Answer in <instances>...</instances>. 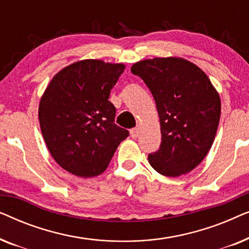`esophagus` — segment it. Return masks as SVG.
Listing matches in <instances>:
<instances>
[{
    "instance_id": "esophagus-1",
    "label": "esophagus",
    "mask_w": 249,
    "mask_h": 249,
    "mask_svg": "<svg viewBox=\"0 0 249 249\" xmlns=\"http://www.w3.org/2000/svg\"><path fill=\"white\" fill-rule=\"evenodd\" d=\"M139 134H141V130H139L138 127L132 128L131 130H130V136H131L132 138H137L138 136H139Z\"/></svg>"
}]
</instances>
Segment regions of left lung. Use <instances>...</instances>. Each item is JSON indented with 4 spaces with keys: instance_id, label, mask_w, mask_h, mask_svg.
<instances>
[{
    "instance_id": "8db88e82",
    "label": "left lung",
    "mask_w": 249,
    "mask_h": 249,
    "mask_svg": "<svg viewBox=\"0 0 249 249\" xmlns=\"http://www.w3.org/2000/svg\"><path fill=\"white\" fill-rule=\"evenodd\" d=\"M155 100L162 142L148 155L152 168L166 177L188 173L203 161L215 137L221 102L203 70L185 59L155 57L131 67Z\"/></svg>"
}]
</instances>
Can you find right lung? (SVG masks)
<instances>
[{"label": "right lung", "mask_w": 249, "mask_h": 249, "mask_svg": "<svg viewBox=\"0 0 249 249\" xmlns=\"http://www.w3.org/2000/svg\"><path fill=\"white\" fill-rule=\"evenodd\" d=\"M124 64L84 60L70 64L51 80L39 103L40 130L61 168L81 178L101 175L119 144L129 136L114 124L111 89Z\"/></svg>", "instance_id": "right-lung-1"}]
</instances>
